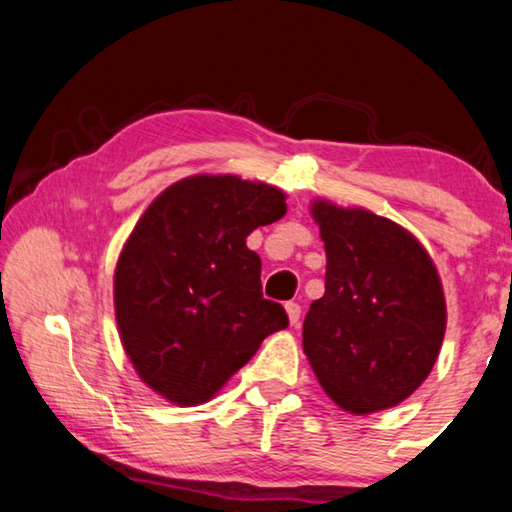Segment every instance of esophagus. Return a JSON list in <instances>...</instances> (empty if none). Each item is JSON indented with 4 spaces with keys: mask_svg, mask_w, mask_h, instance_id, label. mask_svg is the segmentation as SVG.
Returning a JSON list of instances; mask_svg holds the SVG:
<instances>
[{
    "mask_svg": "<svg viewBox=\"0 0 512 512\" xmlns=\"http://www.w3.org/2000/svg\"><path fill=\"white\" fill-rule=\"evenodd\" d=\"M286 314H288V321H291V325H298L300 314H302V309H300L298 302H288Z\"/></svg>",
    "mask_w": 512,
    "mask_h": 512,
    "instance_id": "34e87169",
    "label": "esophagus"
}]
</instances>
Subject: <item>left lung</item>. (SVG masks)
I'll return each instance as SVG.
<instances>
[{"mask_svg": "<svg viewBox=\"0 0 512 512\" xmlns=\"http://www.w3.org/2000/svg\"><path fill=\"white\" fill-rule=\"evenodd\" d=\"M325 242V293L311 302L302 348L339 409L367 416L420 388L439 358L446 300L425 247L395 221L314 201Z\"/></svg>", "mask_w": 512, "mask_h": 512, "instance_id": "obj_1", "label": "left lung"}]
</instances>
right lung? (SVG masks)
<instances>
[{
    "label": "right lung",
    "mask_w": 512,
    "mask_h": 512,
    "mask_svg": "<svg viewBox=\"0 0 512 512\" xmlns=\"http://www.w3.org/2000/svg\"><path fill=\"white\" fill-rule=\"evenodd\" d=\"M286 214L277 187L194 175L154 198L115 268L120 339L143 383L168 402L212 399L288 316L261 293L247 235Z\"/></svg>",
    "instance_id": "right-lung-1"
}]
</instances>
